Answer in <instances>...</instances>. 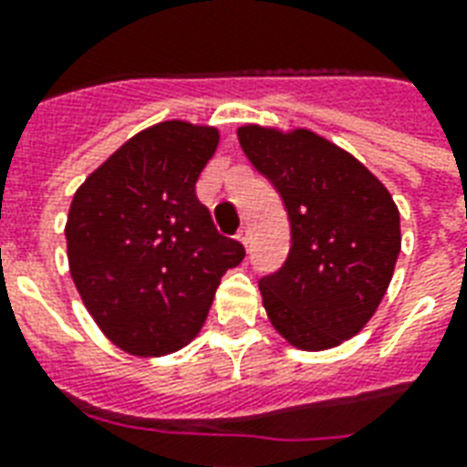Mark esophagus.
<instances>
[{
    "mask_svg": "<svg viewBox=\"0 0 467 467\" xmlns=\"http://www.w3.org/2000/svg\"><path fill=\"white\" fill-rule=\"evenodd\" d=\"M249 237H252V233H249V227H247V225H242V227H240V233H237V240H240L242 244L247 247V244H249Z\"/></svg>",
    "mask_w": 467,
    "mask_h": 467,
    "instance_id": "obj_1",
    "label": "esophagus"
}]
</instances>
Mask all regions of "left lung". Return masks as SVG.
I'll return each instance as SVG.
<instances>
[{
  "mask_svg": "<svg viewBox=\"0 0 467 467\" xmlns=\"http://www.w3.org/2000/svg\"><path fill=\"white\" fill-rule=\"evenodd\" d=\"M237 138L291 223L284 266L259 281L264 310L296 348L339 347L390 285L402 244L398 205L354 155L306 128L242 126Z\"/></svg>",
  "mask_w": 467,
  "mask_h": 467,
  "instance_id": "8db88e82",
  "label": "left lung"
}]
</instances>
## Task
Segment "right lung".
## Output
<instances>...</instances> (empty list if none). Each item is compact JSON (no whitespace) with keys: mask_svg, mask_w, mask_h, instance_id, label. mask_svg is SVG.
Wrapping results in <instances>:
<instances>
[{"mask_svg":"<svg viewBox=\"0 0 467 467\" xmlns=\"http://www.w3.org/2000/svg\"><path fill=\"white\" fill-rule=\"evenodd\" d=\"M218 128L164 120L120 145L69 205V274L119 348L164 356L203 327L220 278L244 259L196 198Z\"/></svg>","mask_w":467,"mask_h":467,"instance_id":"obj_1","label":"right lung"}]
</instances>
